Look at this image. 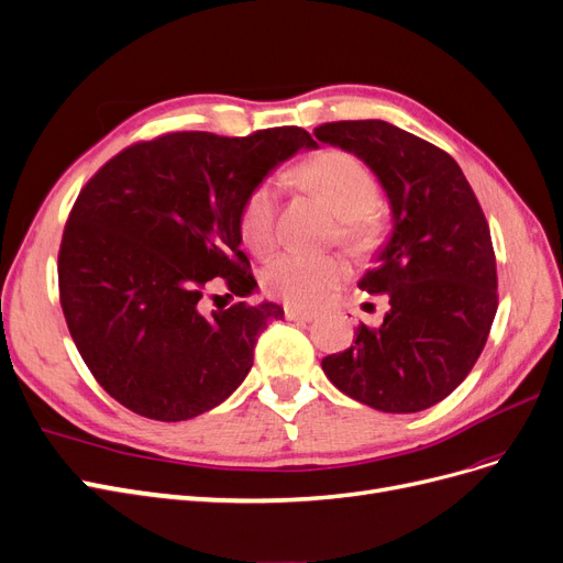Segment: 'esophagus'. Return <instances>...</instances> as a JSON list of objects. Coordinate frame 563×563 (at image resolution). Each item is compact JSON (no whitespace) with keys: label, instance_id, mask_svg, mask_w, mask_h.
<instances>
[{"label":"esophagus","instance_id":"obj_1","mask_svg":"<svg viewBox=\"0 0 563 563\" xmlns=\"http://www.w3.org/2000/svg\"><path fill=\"white\" fill-rule=\"evenodd\" d=\"M285 318L295 320V322H310V320H316V313H313V310H301V308H295V306H285Z\"/></svg>","mask_w":563,"mask_h":563}]
</instances>
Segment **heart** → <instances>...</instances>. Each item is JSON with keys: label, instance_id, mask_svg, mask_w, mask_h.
<instances>
[{"label": "heart", "instance_id": "heart-1", "mask_svg": "<svg viewBox=\"0 0 563 563\" xmlns=\"http://www.w3.org/2000/svg\"><path fill=\"white\" fill-rule=\"evenodd\" d=\"M297 178L334 208L341 236L352 250H368L378 241L380 222L373 208L380 199V185L362 157L329 148L299 164ZM278 187L274 180H262L247 192L239 213V232L250 250L264 253L274 245ZM345 278L347 264L334 255L280 253L262 271L268 295L301 308L327 301Z\"/></svg>", "mask_w": 563, "mask_h": 563}]
</instances>
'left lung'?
Returning <instances> with one entry per match:
<instances>
[{
	"instance_id": "obj_1",
	"label": "left lung",
	"mask_w": 563,
	"mask_h": 563,
	"mask_svg": "<svg viewBox=\"0 0 563 563\" xmlns=\"http://www.w3.org/2000/svg\"><path fill=\"white\" fill-rule=\"evenodd\" d=\"M316 139L362 157L391 206V234L357 283L387 295L380 327L322 360L350 399L383 412L443 401L481 357L496 316L489 224L466 176L445 151L385 120H341ZM318 145V143H316Z\"/></svg>"
}]
</instances>
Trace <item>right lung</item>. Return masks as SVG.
<instances>
[{"label":"right lung","mask_w":563,"mask_h":563,"mask_svg":"<svg viewBox=\"0 0 563 563\" xmlns=\"http://www.w3.org/2000/svg\"><path fill=\"white\" fill-rule=\"evenodd\" d=\"M301 148H313L301 128L172 132L124 148L82 187L57 255L59 303L82 362L118 404L180 422L245 380L283 308L239 301L203 316V289L216 278L236 297L257 287L241 206Z\"/></svg>","instance_id":"right-lung-1"}]
</instances>
